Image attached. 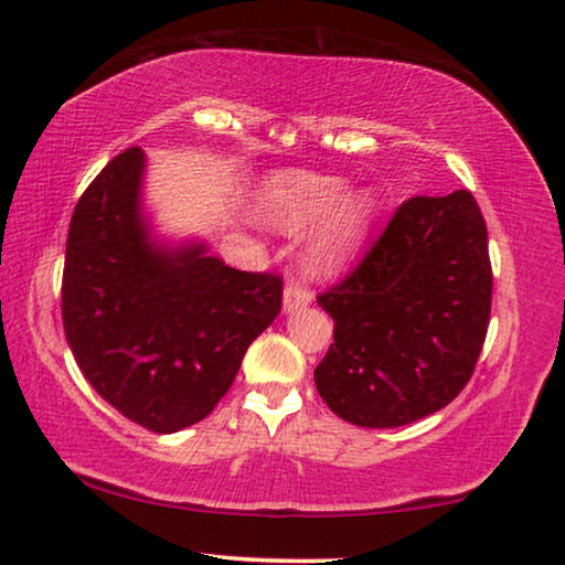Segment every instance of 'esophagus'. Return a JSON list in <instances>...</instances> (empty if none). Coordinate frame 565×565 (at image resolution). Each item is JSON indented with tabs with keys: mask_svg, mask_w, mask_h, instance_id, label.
I'll return each mask as SVG.
<instances>
[{
	"mask_svg": "<svg viewBox=\"0 0 565 565\" xmlns=\"http://www.w3.org/2000/svg\"><path fill=\"white\" fill-rule=\"evenodd\" d=\"M311 291L303 286L301 281H289L284 289V311L289 315V311H297L303 309L307 303H311Z\"/></svg>",
	"mask_w": 565,
	"mask_h": 565,
	"instance_id": "1",
	"label": "esophagus"
}]
</instances>
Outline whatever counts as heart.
I'll return each instance as SVG.
<instances>
[{
	"label": "heart",
	"mask_w": 565,
	"mask_h": 565,
	"mask_svg": "<svg viewBox=\"0 0 565 565\" xmlns=\"http://www.w3.org/2000/svg\"><path fill=\"white\" fill-rule=\"evenodd\" d=\"M347 191L342 178L279 170L258 191V211L281 231H301L324 218L307 244V266L315 274H339L362 246L374 218L372 191Z\"/></svg>",
	"instance_id": "b5f03b06"
}]
</instances>
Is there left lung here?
<instances>
[{
  "label": "left lung",
  "mask_w": 565,
  "mask_h": 565,
  "mask_svg": "<svg viewBox=\"0 0 565 565\" xmlns=\"http://www.w3.org/2000/svg\"><path fill=\"white\" fill-rule=\"evenodd\" d=\"M488 228L470 191L399 205L354 271L319 294L334 344L315 370L329 409L399 427L460 395L488 334Z\"/></svg>",
  "instance_id": "left-lung-1"
}]
</instances>
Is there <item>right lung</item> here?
Instances as JSON below:
<instances>
[{"instance_id": "right-lung-1", "label": "right lung", "mask_w": 565, "mask_h": 565, "mask_svg": "<svg viewBox=\"0 0 565 565\" xmlns=\"http://www.w3.org/2000/svg\"><path fill=\"white\" fill-rule=\"evenodd\" d=\"M146 156L128 148L70 221L62 324L97 395L150 433L209 417L281 309V276L238 271L205 244L168 248L140 211Z\"/></svg>"}]
</instances>
